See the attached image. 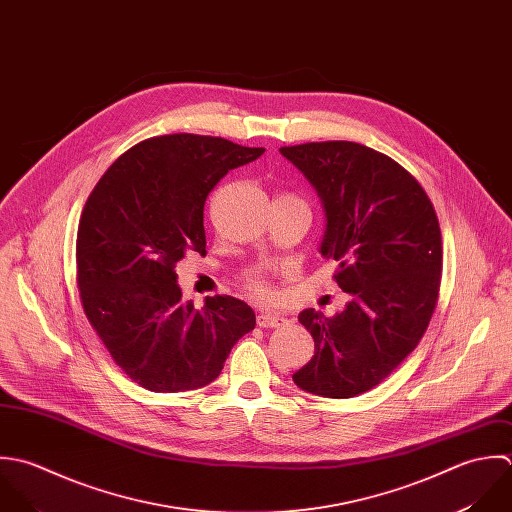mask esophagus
I'll list each match as a JSON object with an SVG mask.
<instances>
[{
    "mask_svg": "<svg viewBox=\"0 0 512 512\" xmlns=\"http://www.w3.org/2000/svg\"><path fill=\"white\" fill-rule=\"evenodd\" d=\"M256 322H258L260 328H280V326H284L288 320H286L284 316L276 314V312H260L258 318H256Z\"/></svg>",
    "mask_w": 512,
    "mask_h": 512,
    "instance_id": "esophagus-1",
    "label": "esophagus"
}]
</instances>
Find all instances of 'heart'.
Returning <instances> with one entry per match:
<instances>
[{
  "label": "heart",
  "instance_id": "1",
  "mask_svg": "<svg viewBox=\"0 0 512 512\" xmlns=\"http://www.w3.org/2000/svg\"><path fill=\"white\" fill-rule=\"evenodd\" d=\"M244 286H246V290H248L252 296H256V298H270V294H272L268 280H266L262 274H258V272L246 274Z\"/></svg>",
  "mask_w": 512,
  "mask_h": 512
}]
</instances>
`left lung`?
I'll list each match as a JSON object with an SVG mask.
<instances>
[{"label":"left lung","instance_id":"obj_1","mask_svg":"<svg viewBox=\"0 0 512 512\" xmlns=\"http://www.w3.org/2000/svg\"><path fill=\"white\" fill-rule=\"evenodd\" d=\"M280 153L322 198L320 252L338 262L334 278L351 296L334 318L314 308L298 316L316 351L292 379L314 395L355 397L381 383L429 326L443 266L439 220L415 176L365 145L324 141Z\"/></svg>","mask_w":512,"mask_h":512}]
</instances>
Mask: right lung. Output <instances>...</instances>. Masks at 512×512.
I'll return each mask as SVG.
<instances>
[{"label":"right lung","mask_w":512,"mask_h":512,"mask_svg":"<svg viewBox=\"0 0 512 512\" xmlns=\"http://www.w3.org/2000/svg\"><path fill=\"white\" fill-rule=\"evenodd\" d=\"M220 137L176 133L123 153L89 194L77 232V286L87 320L113 361L155 393L214 381L256 326L232 296L182 302L176 264L206 254L204 202L218 180L256 161Z\"/></svg>","instance_id":"obj_1"}]
</instances>
